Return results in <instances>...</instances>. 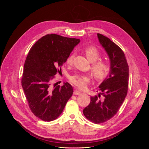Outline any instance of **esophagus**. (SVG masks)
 Returning <instances> with one entry per match:
<instances>
[{
  "label": "esophagus",
  "instance_id": "1",
  "mask_svg": "<svg viewBox=\"0 0 149 149\" xmlns=\"http://www.w3.org/2000/svg\"><path fill=\"white\" fill-rule=\"evenodd\" d=\"M81 94V92L79 91L78 90H74L73 92V94L74 95H79V94Z\"/></svg>",
  "mask_w": 149,
  "mask_h": 149
}]
</instances>
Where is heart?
<instances>
[{"mask_svg": "<svg viewBox=\"0 0 149 149\" xmlns=\"http://www.w3.org/2000/svg\"><path fill=\"white\" fill-rule=\"evenodd\" d=\"M85 54L88 60L93 63L91 70L97 80H101L105 78L110 70L109 64L106 61L102 60H97L100 58V53L97 49L94 47H88L85 49ZM74 55L71 54L67 58V64L71 65L73 63ZM91 80V75L89 74L76 73L70 76V82L75 86L79 89H85L87 87L88 84Z\"/></svg>", "mask_w": 149, "mask_h": 149, "instance_id": "b5f03b06", "label": "heart"}]
</instances>
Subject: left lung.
<instances>
[{
    "mask_svg": "<svg viewBox=\"0 0 149 149\" xmlns=\"http://www.w3.org/2000/svg\"><path fill=\"white\" fill-rule=\"evenodd\" d=\"M97 35L101 45L109 56L110 70L99 86L100 93L98 96L91 97V102L83 109V114L92 123L100 124L112 118L123 104L127 94L129 71L121 48L103 35L97 33Z\"/></svg>",
    "mask_w": 149,
    "mask_h": 149,
    "instance_id": "1",
    "label": "left lung"
}]
</instances>
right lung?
Instances as JSON below:
<instances>
[{"label": "right lung", "mask_w": 149, "mask_h": 149, "mask_svg": "<svg viewBox=\"0 0 149 149\" xmlns=\"http://www.w3.org/2000/svg\"><path fill=\"white\" fill-rule=\"evenodd\" d=\"M80 40L48 34L39 39L30 49L22 78L26 100L31 112L44 121L60 116L73 93L68 82L62 86L52 80Z\"/></svg>", "instance_id": "obj_1"}]
</instances>
